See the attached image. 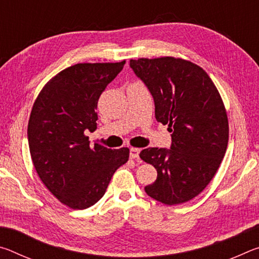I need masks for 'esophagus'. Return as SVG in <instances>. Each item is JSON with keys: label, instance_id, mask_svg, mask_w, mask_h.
<instances>
[{"label": "esophagus", "instance_id": "34e87169", "mask_svg": "<svg viewBox=\"0 0 259 259\" xmlns=\"http://www.w3.org/2000/svg\"><path fill=\"white\" fill-rule=\"evenodd\" d=\"M139 153H140V150L139 148H130L129 151V155H130V159H138L139 157Z\"/></svg>", "mask_w": 259, "mask_h": 259}]
</instances>
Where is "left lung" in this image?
<instances>
[{"mask_svg": "<svg viewBox=\"0 0 259 259\" xmlns=\"http://www.w3.org/2000/svg\"><path fill=\"white\" fill-rule=\"evenodd\" d=\"M150 91L157 122L168 124L171 146L148 147L140 159L157 171L145 192L159 202L181 204L199 195L216 174L229 143V121L217 88L202 68L174 57L130 60Z\"/></svg>", "mask_w": 259, "mask_h": 259, "instance_id": "8db88e82", "label": "left lung"}]
</instances>
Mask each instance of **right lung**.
<instances>
[{
  "label": "right lung",
  "instance_id": "obj_1",
  "mask_svg": "<svg viewBox=\"0 0 259 259\" xmlns=\"http://www.w3.org/2000/svg\"><path fill=\"white\" fill-rule=\"evenodd\" d=\"M124 64L74 65L52 77L33 105L27 136L35 170L48 190L72 209L98 202L114 172L129 159V148L91 147L85 136L97 129L98 99Z\"/></svg>",
  "mask_w": 259,
  "mask_h": 259
}]
</instances>
